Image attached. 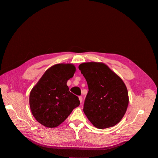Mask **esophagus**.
Wrapping results in <instances>:
<instances>
[{"instance_id": "esophagus-1", "label": "esophagus", "mask_w": 158, "mask_h": 158, "mask_svg": "<svg viewBox=\"0 0 158 158\" xmlns=\"http://www.w3.org/2000/svg\"><path fill=\"white\" fill-rule=\"evenodd\" d=\"M78 98H79V100H80V103H82V100H83V98H82V96H79Z\"/></svg>"}]
</instances>
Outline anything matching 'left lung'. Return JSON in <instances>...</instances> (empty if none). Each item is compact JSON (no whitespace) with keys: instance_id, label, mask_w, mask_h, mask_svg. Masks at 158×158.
I'll use <instances>...</instances> for the list:
<instances>
[{"instance_id":"1","label":"left lung","mask_w":158,"mask_h":158,"mask_svg":"<svg viewBox=\"0 0 158 158\" xmlns=\"http://www.w3.org/2000/svg\"><path fill=\"white\" fill-rule=\"evenodd\" d=\"M78 69L88 86L83 110L89 121L100 129L116 125L125 114L128 104L125 83L103 63H85Z\"/></svg>"}]
</instances>
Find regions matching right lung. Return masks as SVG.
Wrapping results in <instances>:
<instances>
[{
    "mask_svg": "<svg viewBox=\"0 0 158 158\" xmlns=\"http://www.w3.org/2000/svg\"><path fill=\"white\" fill-rule=\"evenodd\" d=\"M75 66L58 64L46 70L30 95V106L36 120L49 128L58 127L79 106L80 101L69 91L67 80L73 77Z\"/></svg>",
    "mask_w": 158,
    "mask_h": 158,
    "instance_id": "obj_1",
    "label": "right lung"
}]
</instances>
